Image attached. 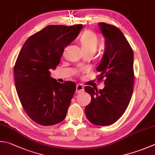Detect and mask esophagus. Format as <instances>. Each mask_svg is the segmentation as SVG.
I'll use <instances>...</instances> for the list:
<instances>
[{"mask_svg":"<svg viewBox=\"0 0 155 155\" xmlns=\"http://www.w3.org/2000/svg\"><path fill=\"white\" fill-rule=\"evenodd\" d=\"M84 87L81 84H78L76 86V93H81L84 92Z\"/></svg>","mask_w":155,"mask_h":155,"instance_id":"esophagus-1","label":"esophagus"}]
</instances>
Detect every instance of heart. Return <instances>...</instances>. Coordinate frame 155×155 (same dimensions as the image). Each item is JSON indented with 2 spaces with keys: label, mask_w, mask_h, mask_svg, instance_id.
<instances>
[{
  "label": "heart",
  "mask_w": 155,
  "mask_h": 155,
  "mask_svg": "<svg viewBox=\"0 0 155 155\" xmlns=\"http://www.w3.org/2000/svg\"><path fill=\"white\" fill-rule=\"evenodd\" d=\"M80 43L83 52H90L94 53L99 43L97 35L91 30L84 31L80 38Z\"/></svg>",
  "instance_id": "1"
}]
</instances>
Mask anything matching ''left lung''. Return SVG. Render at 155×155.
<instances>
[{
	"label": "left lung",
	"instance_id": "obj_1",
	"mask_svg": "<svg viewBox=\"0 0 155 155\" xmlns=\"http://www.w3.org/2000/svg\"><path fill=\"white\" fill-rule=\"evenodd\" d=\"M104 38V52L96 70L98 80L104 78L102 90L86 86L91 102L85 108L87 119L93 124H113L123 115L133 93L134 52L121 31L115 26L98 23Z\"/></svg>",
	"mask_w": 155,
	"mask_h": 155
}]
</instances>
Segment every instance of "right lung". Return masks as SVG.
<instances>
[{
  "label": "right lung",
  "mask_w": 155,
  "mask_h": 155,
  "mask_svg": "<svg viewBox=\"0 0 155 155\" xmlns=\"http://www.w3.org/2000/svg\"><path fill=\"white\" fill-rule=\"evenodd\" d=\"M82 25H51L26 40L14 67L19 101L28 116L40 125L64 120L76 89L74 81L63 84L51 77L64 48L76 38Z\"/></svg>",
  "instance_id": "right-lung-1"
}]
</instances>
